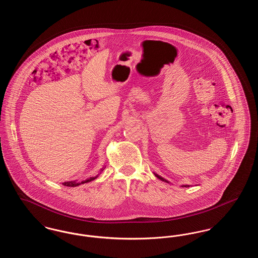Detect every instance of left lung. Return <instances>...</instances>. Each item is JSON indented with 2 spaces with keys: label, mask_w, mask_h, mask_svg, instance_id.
Wrapping results in <instances>:
<instances>
[{
  "label": "left lung",
  "mask_w": 258,
  "mask_h": 258,
  "mask_svg": "<svg viewBox=\"0 0 258 258\" xmlns=\"http://www.w3.org/2000/svg\"><path fill=\"white\" fill-rule=\"evenodd\" d=\"M155 174V176L158 178V179H160V180H161V181H163V182H165V183H170V182H168L167 180H165L164 178H162L161 176H160V175H158V174H156V173H154ZM181 186H183V187H188L189 186V184H183V185H181Z\"/></svg>",
  "instance_id": "8db88e82"
}]
</instances>
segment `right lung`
<instances>
[{"mask_svg": "<svg viewBox=\"0 0 258 258\" xmlns=\"http://www.w3.org/2000/svg\"><path fill=\"white\" fill-rule=\"evenodd\" d=\"M104 166L100 169V173L104 170ZM98 175L97 176H95V177H90V178H88L86 180H84V181H81V182H77L76 180L75 181H69V182H64V183H62V185H66V186H77V185H79V184H85V183H89V182H91V181H94L95 179H97L98 178Z\"/></svg>", "mask_w": 258, "mask_h": 258, "instance_id": "add662e5", "label": "right lung"}]
</instances>
